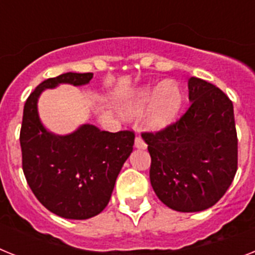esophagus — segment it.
Listing matches in <instances>:
<instances>
[{
    "mask_svg": "<svg viewBox=\"0 0 255 255\" xmlns=\"http://www.w3.org/2000/svg\"><path fill=\"white\" fill-rule=\"evenodd\" d=\"M134 146L136 147V148H142V150H144L147 147V144L144 143V140L140 138V136H135V140H134Z\"/></svg>",
    "mask_w": 255,
    "mask_h": 255,
    "instance_id": "obj_1",
    "label": "esophagus"
}]
</instances>
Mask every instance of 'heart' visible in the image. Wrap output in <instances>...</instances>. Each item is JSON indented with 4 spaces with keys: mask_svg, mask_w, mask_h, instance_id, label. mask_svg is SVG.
I'll list each match as a JSON object with an SVG mask.
<instances>
[{
    "mask_svg": "<svg viewBox=\"0 0 255 255\" xmlns=\"http://www.w3.org/2000/svg\"><path fill=\"white\" fill-rule=\"evenodd\" d=\"M184 96L178 85L163 82L156 87H143L134 92L124 103V113L130 119H138L146 113L144 124L147 128L160 130L176 120Z\"/></svg>",
    "mask_w": 255,
    "mask_h": 255,
    "instance_id": "obj_1",
    "label": "heart"
}]
</instances>
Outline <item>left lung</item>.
<instances>
[{"instance_id": "left-lung-1", "label": "left lung", "mask_w": 255, "mask_h": 255, "mask_svg": "<svg viewBox=\"0 0 255 255\" xmlns=\"http://www.w3.org/2000/svg\"><path fill=\"white\" fill-rule=\"evenodd\" d=\"M190 107L156 132H142L151 156L150 181L172 210L198 212L215 205L237 172L233 104L220 88L191 77Z\"/></svg>"}]
</instances>
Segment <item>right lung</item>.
<instances>
[{
	"label": "right lung",
	"instance_id": "1",
	"mask_svg": "<svg viewBox=\"0 0 255 255\" xmlns=\"http://www.w3.org/2000/svg\"><path fill=\"white\" fill-rule=\"evenodd\" d=\"M92 73H65L41 82L28 96L20 128L22 167L39 202L65 219L85 220L107 207L116 178L134 144L130 130L109 132L86 124L67 135L48 131L37 112L47 88L61 83L87 85Z\"/></svg>",
	"mask_w": 255,
	"mask_h": 255
}]
</instances>
